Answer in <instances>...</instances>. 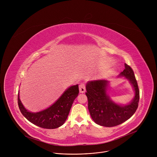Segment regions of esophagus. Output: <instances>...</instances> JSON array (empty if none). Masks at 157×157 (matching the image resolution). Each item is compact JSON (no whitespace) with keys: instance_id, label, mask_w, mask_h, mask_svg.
<instances>
[{"instance_id":"1","label":"esophagus","mask_w":157,"mask_h":157,"mask_svg":"<svg viewBox=\"0 0 157 157\" xmlns=\"http://www.w3.org/2000/svg\"><path fill=\"white\" fill-rule=\"evenodd\" d=\"M80 93H84L86 91V86L84 83H81L79 86Z\"/></svg>"}]
</instances>
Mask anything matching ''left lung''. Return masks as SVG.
I'll list each match as a JSON object with an SVG mask.
<instances>
[{"label":"left lung","instance_id":"8db88e82","mask_svg":"<svg viewBox=\"0 0 157 157\" xmlns=\"http://www.w3.org/2000/svg\"><path fill=\"white\" fill-rule=\"evenodd\" d=\"M119 76H124L127 79L135 91V97L125 105H119L110 99L107 94V81H91L86 84V95L89 113L94 122L101 126L110 127L121 124L130 119L138 107L139 89L131 67L125 63V69Z\"/></svg>","mask_w":157,"mask_h":157}]
</instances>
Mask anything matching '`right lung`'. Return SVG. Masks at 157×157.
I'll return each mask as SVG.
<instances>
[{
  "label": "right lung",
  "mask_w": 157,
  "mask_h": 157,
  "mask_svg": "<svg viewBox=\"0 0 157 157\" xmlns=\"http://www.w3.org/2000/svg\"><path fill=\"white\" fill-rule=\"evenodd\" d=\"M78 94V84L71 86L53 105L38 113L28 111L21 102L19 94H18V104L21 113L29 121L43 128L53 129L61 126L65 122L72 104Z\"/></svg>",
  "instance_id": "add662e5"
}]
</instances>
